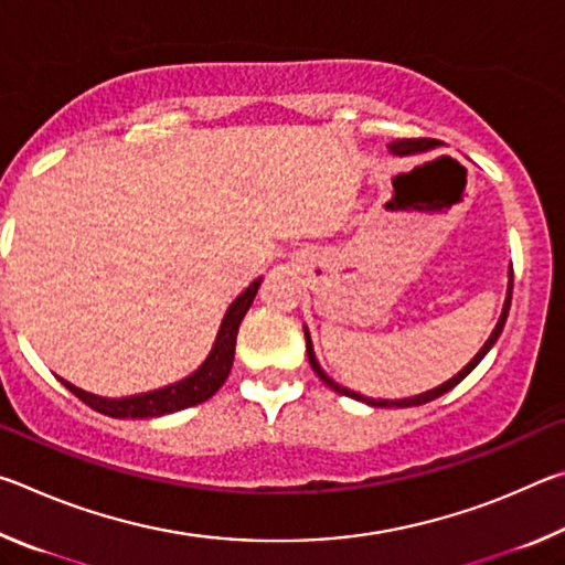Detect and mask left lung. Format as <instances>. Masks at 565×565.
Here are the masks:
<instances>
[{
  "label": "left lung",
  "mask_w": 565,
  "mask_h": 565,
  "mask_svg": "<svg viewBox=\"0 0 565 565\" xmlns=\"http://www.w3.org/2000/svg\"><path fill=\"white\" fill-rule=\"evenodd\" d=\"M431 145H434V139H398V141H391L388 149L394 151V154H411V151L428 149ZM511 294H513V266H511V271H509V294H505V303H503L501 319H499V323H495V329L491 331L489 341L483 343L481 351H478L476 356H473L471 361H468L466 366H463L461 371H458V374H456L454 379H448L446 384L436 386V388H431V391H426V394H418V396H411V398H401V401H388V398H379V401H376V398H366V396H361V394H356V391H349V388L339 386L337 381H333V379H329L327 374H323V369L319 366L317 356H313V347H311V337H309V331L303 329V337H306V353H309V363H311V369L317 371V376L323 381V384H327L329 388L337 391V394H341V396H351V398H356V401H363V404H369V406H379V408H391V406H396V408H406V406H420V404H428V401H434V398H438V396H444L446 391H451L456 384H461V381H463L468 374H471V371L478 366V363H481V359L486 356V353L491 351L493 343L499 341L501 331H503V323H505V319H509Z\"/></svg>",
  "instance_id": "8db88e82"
}]
</instances>
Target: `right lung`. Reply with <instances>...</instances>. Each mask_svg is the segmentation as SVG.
<instances>
[{"label": "right lung", "instance_id": "obj_1", "mask_svg": "<svg viewBox=\"0 0 565 565\" xmlns=\"http://www.w3.org/2000/svg\"><path fill=\"white\" fill-rule=\"evenodd\" d=\"M259 284L262 279H256L244 294L236 296L234 303L226 309V317L222 321V329L216 333L212 353H209L206 361L194 371V374L177 381V384L149 391V394H139V396L104 398V396L89 394V391L76 388L74 384H70V381L64 379L60 381L89 408L111 418H151V416L174 414V411L202 404V401L212 398L216 391L222 388L228 371H232L238 323H242V319L246 317L248 306H252L256 291H259Z\"/></svg>", "mask_w": 565, "mask_h": 565}]
</instances>
